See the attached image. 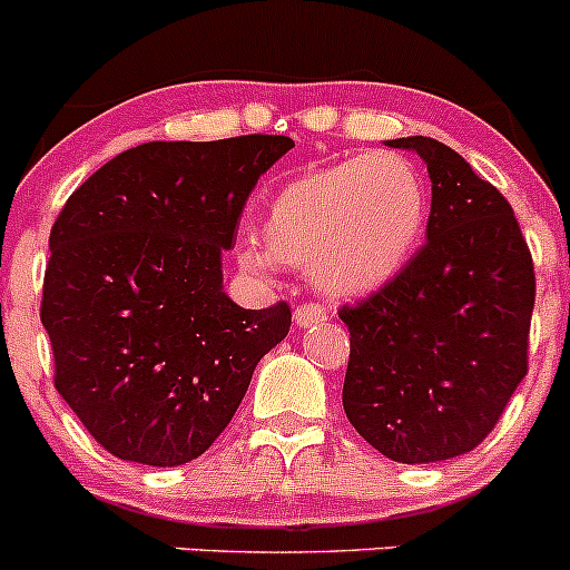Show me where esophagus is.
<instances>
[{
	"instance_id": "34e87169",
	"label": "esophagus",
	"mask_w": 570,
	"mask_h": 570,
	"mask_svg": "<svg viewBox=\"0 0 570 570\" xmlns=\"http://www.w3.org/2000/svg\"><path fill=\"white\" fill-rule=\"evenodd\" d=\"M320 320H325V308L320 303H303V306L295 308V323L301 328H312Z\"/></svg>"
}]
</instances>
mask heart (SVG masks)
Wrapping results in <instances>:
<instances>
[{
    "label": "heart",
    "instance_id": "heart-1",
    "mask_svg": "<svg viewBox=\"0 0 570 570\" xmlns=\"http://www.w3.org/2000/svg\"><path fill=\"white\" fill-rule=\"evenodd\" d=\"M429 189L397 153L347 158L281 186L264 214V242H242L236 256L253 275L275 262L312 267L331 295H370L390 284L420 247Z\"/></svg>",
    "mask_w": 570,
    "mask_h": 570
}]
</instances>
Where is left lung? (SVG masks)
<instances>
[{"label":"left lung","instance_id":"1","mask_svg":"<svg viewBox=\"0 0 570 570\" xmlns=\"http://www.w3.org/2000/svg\"><path fill=\"white\" fill-rule=\"evenodd\" d=\"M390 147L429 167V242L375 295L342 306V406L375 451L425 465L476 449L527 375L534 267L512 206L460 153L429 136Z\"/></svg>","mask_w":570,"mask_h":570}]
</instances>
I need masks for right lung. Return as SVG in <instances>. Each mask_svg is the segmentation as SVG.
Returning <instances> with one entry per match:
<instances>
[{
    "mask_svg": "<svg viewBox=\"0 0 570 570\" xmlns=\"http://www.w3.org/2000/svg\"><path fill=\"white\" fill-rule=\"evenodd\" d=\"M286 136L150 141L99 167L49 234L41 323L55 390L108 454L197 460L292 325L284 301L242 308L223 289L253 186Z\"/></svg>",
    "mask_w": 570,
    "mask_h": 570,
    "instance_id": "1",
    "label": "right lung"
}]
</instances>
